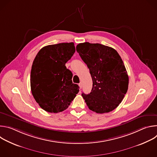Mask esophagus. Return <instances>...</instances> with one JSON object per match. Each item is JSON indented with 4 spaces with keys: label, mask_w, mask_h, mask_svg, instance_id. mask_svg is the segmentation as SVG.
<instances>
[{
    "label": "esophagus",
    "mask_w": 157,
    "mask_h": 157,
    "mask_svg": "<svg viewBox=\"0 0 157 157\" xmlns=\"http://www.w3.org/2000/svg\"><path fill=\"white\" fill-rule=\"evenodd\" d=\"M79 88H80V89L82 88V83H81V82H80V83L79 84Z\"/></svg>",
    "instance_id": "esophagus-1"
}]
</instances>
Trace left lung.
I'll return each mask as SVG.
<instances>
[{
	"mask_svg": "<svg viewBox=\"0 0 157 157\" xmlns=\"http://www.w3.org/2000/svg\"><path fill=\"white\" fill-rule=\"evenodd\" d=\"M76 51L93 79L91 92L82 94L89 109L98 114L114 110L122 101L128 86L121 57L115 49L99 43H79Z\"/></svg>",
	"mask_w": 157,
	"mask_h": 157,
	"instance_id": "left-lung-1",
	"label": "left lung"
}]
</instances>
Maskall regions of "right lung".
Wrapping results in <instances>:
<instances>
[{"instance_id": "obj_1", "label": "right lung", "mask_w": 157, "mask_h": 157, "mask_svg": "<svg viewBox=\"0 0 157 157\" xmlns=\"http://www.w3.org/2000/svg\"><path fill=\"white\" fill-rule=\"evenodd\" d=\"M75 52L74 43L43 47L32 64L30 86L36 102L45 111L58 113L66 109L79 92L66 63Z\"/></svg>"}]
</instances>
